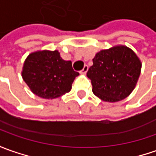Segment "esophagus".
<instances>
[{
  "mask_svg": "<svg viewBox=\"0 0 156 156\" xmlns=\"http://www.w3.org/2000/svg\"><path fill=\"white\" fill-rule=\"evenodd\" d=\"M88 68H89V67H88V66H87V65H85V66H83V69L80 71V73H81V74H85V73H86L87 71H88Z\"/></svg>",
  "mask_w": 156,
  "mask_h": 156,
  "instance_id": "1",
  "label": "esophagus"
}]
</instances>
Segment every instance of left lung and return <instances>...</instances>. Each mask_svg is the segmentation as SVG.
<instances>
[{
	"label": "left lung",
	"mask_w": 156,
	"mask_h": 156,
	"mask_svg": "<svg viewBox=\"0 0 156 156\" xmlns=\"http://www.w3.org/2000/svg\"><path fill=\"white\" fill-rule=\"evenodd\" d=\"M141 67V61L131 48L116 46L96 54L87 77L96 96L115 102L125 99L134 90Z\"/></svg>",
	"instance_id": "1"
}]
</instances>
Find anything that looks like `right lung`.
<instances>
[{"label": "right lung", "mask_w": 156, "mask_h": 156, "mask_svg": "<svg viewBox=\"0 0 156 156\" xmlns=\"http://www.w3.org/2000/svg\"><path fill=\"white\" fill-rule=\"evenodd\" d=\"M72 61L64 60L60 53L37 51L26 58L22 77L35 95L44 99H55L69 92L75 78Z\"/></svg>", "instance_id": "right-lung-1"}]
</instances>
